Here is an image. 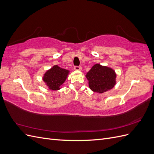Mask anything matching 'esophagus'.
Returning a JSON list of instances; mask_svg holds the SVG:
<instances>
[{
  "instance_id": "esophagus-1",
  "label": "esophagus",
  "mask_w": 154,
  "mask_h": 154,
  "mask_svg": "<svg viewBox=\"0 0 154 154\" xmlns=\"http://www.w3.org/2000/svg\"><path fill=\"white\" fill-rule=\"evenodd\" d=\"M74 69L76 70V71H81L82 70V67L81 66H74Z\"/></svg>"
}]
</instances>
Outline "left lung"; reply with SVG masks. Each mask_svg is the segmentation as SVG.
<instances>
[{
  "mask_svg": "<svg viewBox=\"0 0 154 154\" xmlns=\"http://www.w3.org/2000/svg\"><path fill=\"white\" fill-rule=\"evenodd\" d=\"M86 77L90 88L95 92L103 93L116 84V74L114 70L100 64L94 65L87 73Z\"/></svg>",
  "mask_w": 154,
  "mask_h": 154,
  "instance_id": "8db88e82",
  "label": "left lung"
}]
</instances>
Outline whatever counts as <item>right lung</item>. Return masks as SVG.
I'll use <instances>...</instances> for the list:
<instances>
[{"label": "right lung", "mask_w": 154, "mask_h": 154, "mask_svg": "<svg viewBox=\"0 0 154 154\" xmlns=\"http://www.w3.org/2000/svg\"><path fill=\"white\" fill-rule=\"evenodd\" d=\"M68 74V70L54 66L45 73L43 80L50 89L57 91L66 81Z\"/></svg>", "instance_id": "obj_1"}]
</instances>
